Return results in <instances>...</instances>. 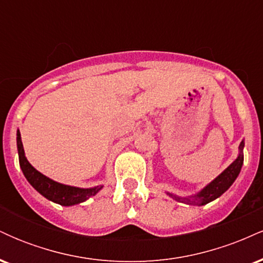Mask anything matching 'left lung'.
Instances as JSON below:
<instances>
[{
  "instance_id": "8db88e82",
  "label": "left lung",
  "mask_w": 263,
  "mask_h": 263,
  "mask_svg": "<svg viewBox=\"0 0 263 263\" xmlns=\"http://www.w3.org/2000/svg\"><path fill=\"white\" fill-rule=\"evenodd\" d=\"M243 146H245V142L241 141L240 146H238L240 153H238L237 158L220 176L216 177L213 182H210L205 188L201 189L198 194L193 195V197H178V195L172 194V193H167V194L171 198H173L174 200L179 201V203L195 205V206H201V205L210 203V201L221 197L226 190L230 188L232 183L236 180L237 176L240 174L241 167L243 164Z\"/></svg>"
}]
</instances>
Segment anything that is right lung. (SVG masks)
<instances>
[{
  "instance_id": "obj_1",
  "label": "right lung",
  "mask_w": 263,
  "mask_h": 263,
  "mask_svg": "<svg viewBox=\"0 0 263 263\" xmlns=\"http://www.w3.org/2000/svg\"><path fill=\"white\" fill-rule=\"evenodd\" d=\"M17 149L21 170L25 174L26 179L39 194L43 195L48 200L63 205V206H71V205L80 204L87 200L102 189V185L93 186V188H78V186L65 185V184L55 182L38 172L31 163L27 161L20 129H17Z\"/></svg>"
}]
</instances>
